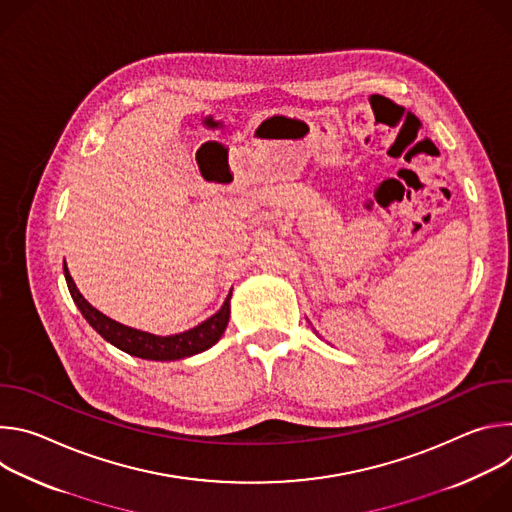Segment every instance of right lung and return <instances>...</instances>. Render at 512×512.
Instances as JSON below:
<instances>
[{"mask_svg":"<svg viewBox=\"0 0 512 512\" xmlns=\"http://www.w3.org/2000/svg\"><path fill=\"white\" fill-rule=\"evenodd\" d=\"M64 277H66V285L72 300L79 306L81 314L85 316V320L113 346H117L119 350L131 354V356H139V358H148V360H178V358H186L192 354H198L206 348H210L212 344L218 342V338L223 336L227 324H229V302H231V294L227 296L223 308L218 310L214 316H210L206 322H202L200 326L176 334V336H154L148 332L141 330H133L127 328L111 318H107L105 314H101L99 310H95L83 296L81 291L77 289L75 281H72L66 263H64Z\"/></svg>","mask_w":512,"mask_h":512,"instance_id":"1","label":"right lung"}]
</instances>
